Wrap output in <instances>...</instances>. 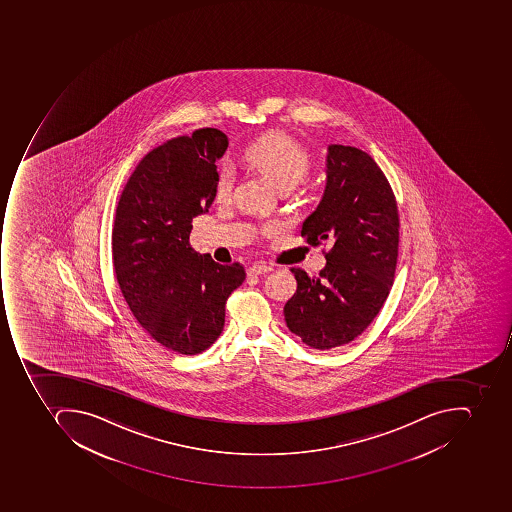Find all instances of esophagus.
I'll list each match as a JSON object with an SVG mask.
<instances>
[{
    "instance_id": "obj_1",
    "label": "esophagus",
    "mask_w": 512,
    "mask_h": 512,
    "mask_svg": "<svg viewBox=\"0 0 512 512\" xmlns=\"http://www.w3.org/2000/svg\"><path fill=\"white\" fill-rule=\"evenodd\" d=\"M269 271H272V268L266 263H254L251 268L247 269V274L249 276H261V274H268Z\"/></svg>"
}]
</instances>
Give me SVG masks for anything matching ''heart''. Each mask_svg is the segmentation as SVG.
I'll list each match as a JSON object with an SVG mask.
<instances>
[{
  "mask_svg": "<svg viewBox=\"0 0 512 512\" xmlns=\"http://www.w3.org/2000/svg\"><path fill=\"white\" fill-rule=\"evenodd\" d=\"M247 163L268 178L279 191L293 189L310 171V156L293 139L282 133H269L243 150ZM233 186V175L224 167L216 182V197L227 199Z\"/></svg>",
  "mask_w": 512,
  "mask_h": 512,
  "instance_id": "obj_1",
  "label": "heart"
}]
</instances>
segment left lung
<instances>
[{"instance_id":"left-lung-1","label":"left lung","mask_w":512,"mask_h":512,"mask_svg":"<svg viewBox=\"0 0 512 512\" xmlns=\"http://www.w3.org/2000/svg\"><path fill=\"white\" fill-rule=\"evenodd\" d=\"M326 186L302 236L330 251L319 276L291 269L298 290L283 307L288 329L313 349L346 345L384 305L398 258V207L376 161L351 145L330 144Z\"/></svg>"}]
</instances>
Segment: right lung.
I'll return each instance as SVG.
<instances>
[{"label":"right lung","instance_id":"right-lung-1","mask_svg":"<svg viewBox=\"0 0 512 512\" xmlns=\"http://www.w3.org/2000/svg\"><path fill=\"white\" fill-rule=\"evenodd\" d=\"M229 138L202 128L156 147L131 174L117 205L113 260L120 291L138 323L164 348L194 356L213 345L225 301L246 272L189 246L193 219L216 197V160Z\"/></svg>","mask_w":512,"mask_h":512}]
</instances>
